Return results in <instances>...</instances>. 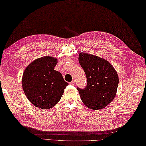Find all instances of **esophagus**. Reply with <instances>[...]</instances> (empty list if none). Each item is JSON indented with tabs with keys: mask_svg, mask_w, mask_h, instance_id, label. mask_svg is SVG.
Wrapping results in <instances>:
<instances>
[{
	"mask_svg": "<svg viewBox=\"0 0 146 146\" xmlns=\"http://www.w3.org/2000/svg\"><path fill=\"white\" fill-rule=\"evenodd\" d=\"M75 84H76L75 80H72V81L70 82V84H71V85H75Z\"/></svg>",
	"mask_w": 146,
	"mask_h": 146,
	"instance_id": "obj_1",
	"label": "esophagus"
}]
</instances>
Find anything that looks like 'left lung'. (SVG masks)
Here are the masks:
<instances>
[{"label":"left lung","mask_w":146,"mask_h":146,"mask_svg":"<svg viewBox=\"0 0 146 146\" xmlns=\"http://www.w3.org/2000/svg\"><path fill=\"white\" fill-rule=\"evenodd\" d=\"M79 62L86 74L87 86L78 88L84 104L93 110L105 108L114 100L119 83L116 70L107 60L81 52Z\"/></svg>","instance_id":"left-lung-1"}]
</instances>
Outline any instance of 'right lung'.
<instances>
[{
  "label": "right lung",
  "instance_id": "obj_1",
  "mask_svg": "<svg viewBox=\"0 0 146 146\" xmlns=\"http://www.w3.org/2000/svg\"><path fill=\"white\" fill-rule=\"evenodd\" d=\"M58 60L50 56L40 57L30 63L24 70L22 87L29 100L43 109L53 107L61 99L68 84L62 74L54 70Z\"/></svg>",
  "mask_w": 146,
  "mask_h": 146
}]
</instances>
